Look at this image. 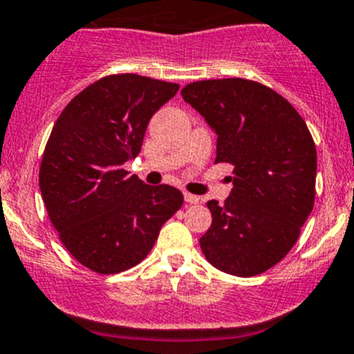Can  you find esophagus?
<instances>
[{
    "mask_svg": "<svg viewBox=\"0 0 354 354\" xmlns=\"http://www.w3.org/2000/svg\"><path fill=\"white\" fill-rule=\"evenodd\" d=\"M183 196H185V202H187V203H198L200 202L198 196L192 195V193H188V192H185Z\"/></svg>",
    "mask_w": 354,
    "mask_h": 354,
    "instance_id": "1",
    "label": "esophagus"
}]
</instances>
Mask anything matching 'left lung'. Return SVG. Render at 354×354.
<instances>
[{
  "label": "left lung",
  "instance_id": "8db88e82",
  "mask_svg": "<svg viewBox=\"0 0 354 354\" xmlns=\"http://www.w3.org/2000/svg\"><path fill=\"white\" fill-rule=\"evenodd\" d=\"M181 96L217 133L215 162L234 166L224 205L207 203L212 225L200 248L224 273H263L293 248L314 208V139L299 111L256 81H196Z\"/></svg>",
  "mask_w": 354,
  "mask_h": 354
}]
</instances>
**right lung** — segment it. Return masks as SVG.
Segmentation results:
<instances>
[{"label":"right lung","instance_id":"1","mask_svg":"<svg viewBox=\"0 0 354 354\" xmlns=\"http://www.w3.org/2000/svg\"><path fill=\"white\" fill-rule=\"evenodd\" d=\"M178 89L139 74L105 76L74 96L52 129L39 174L44 203L64 248L96 273L139 265L183 205L180 189L124 169Z\"/></svg>","mask_w":354,"mask_h":354}]
</instances>
